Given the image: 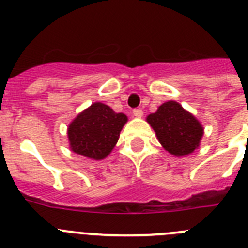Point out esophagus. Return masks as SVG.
<instances>
[{
    "label": "esophagus",
    "instance_id": "34e87169",
    "mask_svg": "<svg viewBox=\"0 0 248 248\" xmlns=\"http://www.w3.org/2000/svg\"><path fill=\"white\" fill-rule=\"evenodd\" d=\"M133 114H134L135 117L140 118V117H143L144 111L141 110V109H134V110H133Z\"/></svg>",
    "mask_w": 248,
    "mask_h": 248
}]
</instances>
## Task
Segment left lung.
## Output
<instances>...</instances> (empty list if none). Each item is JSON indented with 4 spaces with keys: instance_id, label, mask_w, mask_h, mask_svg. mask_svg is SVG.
Returning <instances> with one entry per match:
<instances>
[{
    "instance_id": "1",
    "label": "left lung",
    "mask_w": 248,
    "mask_h": 248,
    "mask_svg": "<svg viewBox=\"0 0 248 248\" xmlns=\"http://www.w3.org/2000/svg\"><path fill=\"white\" fill-rule=\"evenodd\" d=\"M148 122L160 144L176 156L192 153L202 138L203 129L199 120L172 100L160 105L157 111L149 115Z\"/></svg>"
}]
</instances>
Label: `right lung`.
I'll list each match as a JSON object with an SVG mask.
<instances>
[{"instance_id":"right-lung-1","label":"right lung","mask_w":248,"mask_h":248,"mask_svg":"<svg viewBox=\"0 0 248 248\" xmlns=\"http://www.w3.org/2000/svg\"><path fill=\"white\" fill-rule=\"evenodd\" d=\"M128 118L103 103H94L80 113L68 128L74 153L94 160L104 159L113 150Z\"/></svg>"}]
</instances>
